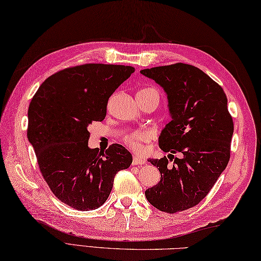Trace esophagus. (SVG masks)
Listing matches in <instances>:
<instances>
[{
    "instance_id": "esophagus-1",
    "label": "esophagus",
    "mask_w": 261,
    "mask_h": 261,
    "mask_svg": "<svg viewBox=\"0 0 261 261\" xmlns=\"http://www.w3.org/2000/svg\"><path fill=\"white\" fill-rule=\"evenodd\" d=\"M145 163H146V160L143 159V158L138 157L137 154L134 157V160H132V164H134V165H138V166H139V165H143Z\"/></svg>"
}]
</instances>
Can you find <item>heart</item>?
<instances>
[{"label": "heart", "instance_id": "obj_1", "mask_svg": "<svg viewBox=\"0 0 261 261\" xmlns=\"http://www.w3.org/2000/svg\"><path fill=\"white\" fill-rule=\"evenodd\" d=\"M142 91H154L152 88H146V90ZM150 138V135L147 131H137L135 134H132L130 136H127L125 138V142L126 145L130 148L134 149V150L138 152H143L145 151V147H143V143L147 142Z\"/></svg>", "mask_w": 261, "mask_h": 261}]
</instances>
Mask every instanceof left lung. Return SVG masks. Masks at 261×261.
<instances>
[{"instance_id": "8db88e82", "label": "left lung", "mask_w": 261, "mask_h": 261, "mask_svg": "<svg viewBox=\"0 0 261 261\" xmlns=\"http://www.w3.org/2000/svg\"><path fill=\"white\" fill-rule=\"evenodd\" d=\"M167 94L171 121L159 137L165 152L180 153L150 159L160 181L146 191L148 202L159 211L177 213L195 206L207 195L230 159L233 120L223 88L195 66L177 63L142 69Z\"/></svg>"}]
</instances>
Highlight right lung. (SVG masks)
<instances>
[{"instance_id": "right-lung-1", "label": "right lung", "mask_w": 261, "mask_h": 261, "mask_svg": "<svg viewBox=\"0 0 261 261\" xmlns=\"http://www.w3.org/2000/svg\"><path fill=\"white\" fill-rule=\"evenodd\" d=\"M135 68L85 64L49 76L28 110V139L51 192L68 206L92 211L107 201L131 153L114 143L105 151L88 148V125L103 121L110 96Z\"/></svg>"}]
</instances>
